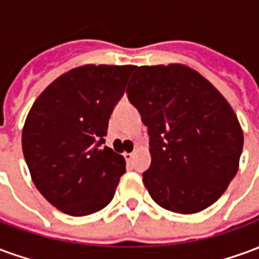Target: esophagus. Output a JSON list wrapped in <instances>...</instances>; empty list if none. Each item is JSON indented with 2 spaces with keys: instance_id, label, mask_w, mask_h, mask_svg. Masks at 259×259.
<instances>
[{
  "instance_id": "34e87169",
  "label": "esophagus",
  "mask_w": 259,
  "mask_h": 259,
  "mask_svg": "<svg viewBox=\"0 0 259 259\" xmlns=\"http://www.w3.org/2000/svg\"><path fill=\"white\" fill-rule=\"evenodd\" d=\"M124 158H126V161H132V159L135 158V152H129V154H124Z\"/></svg>"
}]
</instances>
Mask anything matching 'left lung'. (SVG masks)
<instances>
[{"label":"left lung","instance_id":"obj_1","mask_svg":"<svg viewBox=\"0 0 259 259\" xmlns=\"http://www.w3.org/2000/svg\"><path fill=\"white\" fill-rule=\"evenodd\" d=\"M135 69L126 93L148 129L151 152L143 183L168 211H202L237 174L244 141L237 116L193 69L176 64Z\"/></svg>","mask_w":259,"mask_h":259}]
</instances>
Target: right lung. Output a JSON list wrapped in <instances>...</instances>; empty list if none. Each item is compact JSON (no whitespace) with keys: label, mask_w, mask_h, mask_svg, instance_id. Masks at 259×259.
Returning a JSON list of instances; mask_svg holds the SVG:
<instances>
[{"label":"right lung","mask_w":259,"mask_h":259,"mask_svg":"<svg viewBox=\"0 0 259 259\" xmlns=\"http://www.w3.org/2000/svg\"><path fill=\"white\" fill-rule=\"evenodd\" d=\"M133 70L132 65L74 68L33 104L22 133L23 155L37 190L59 211L84 217L113 198L126 163L102 144Z\"/></svg>","instance_id":"right-lung-1"}]
</instances>
